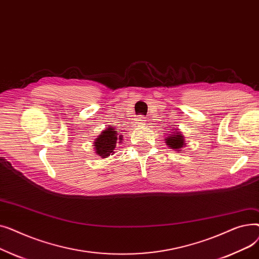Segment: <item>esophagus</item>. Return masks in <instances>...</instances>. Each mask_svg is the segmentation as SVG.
Segmentation results:
<instances>
[{"label":"esophagus","mask_w":259,"mask_h":259,"mask_svg":"<svg viewBox=\"0 0 259 259\" xmlns=\"http://www.w3.org/2000/svg\"><path fill=\"white\" fill-rule=\"evenodd\" d=\"M146 122V118L144 117V116H140V117H138V119H137V124H139V125H144Z\"/></svg>","instance_id":"1"}]
</instances>
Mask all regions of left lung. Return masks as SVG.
I'll list each match as a JSON object with an SVG mask.
<instances>
[{
	"mask_svg": "<svg viewBox=\"0 0 259 259\" xmlns=\"http://www.w3.org/2000/svg\"><path fill=\"white\" fill-rule=\"evenodd\" d=\"M174 132H169L168 137H166L165 143L168 147H170L173 150H176L179 152L183 151V148L186 147L185 143V137L182 134L179 129H173Z\"/></svg>",
	"mask_w": 259,
	"mask_h": 259,
	"instance_id": "1",
	"label": "left lung"
}]
</instances>
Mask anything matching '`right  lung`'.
<instances>
[{
    "instance_id": "obj_1",
    "label": "right lung",
    "mask_w": 259,
    "mask_h": 259,
    "mask_svg": "<svg viewBox=\"0 0 259 259\" xmlns=\"http://www.w3.org/2000/svg\"><path fill=\"white\" fill-rule=\"evenodd\" d=\"M122 135L118 134L115 128L112 126H109L105 130L101 132L99 137L94 140V151L97 155H100L102 158H106L114 154L113 151L116 144H121L122 142Z\"/></svg>"
}]
</instances>
